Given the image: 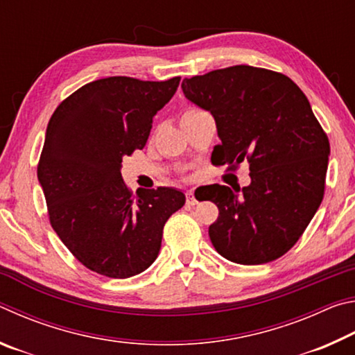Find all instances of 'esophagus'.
Here are the masks:
<instances>
[{"instance_id": "34e87169", "label": "esophagus", "mask_w": 355, "mask_h": 355, "mask_svg": "<svg viewBox=\"0 0 355 355\" xmlns=\"http://www.w3.org/2000/svg\"><path fill=\"white\" fill-rule=\"evenodd\" d=\"M196 203H197V199L194 197V192H192V191L186 192V205L192 207V205H196Z\"/></svg>"}]
</instances>
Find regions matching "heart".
<instances>
[{
    "label": "heart",
    "instance_id": "heart-1",
    "mask_svg": "<svg viewBox=\"0 0 355 355\" xmlns=\"http://www.w3.org/2000/svg\"><path fill=\"white\" fill-rule=\"evenodd\" d=\"M194 111H199V107H188L183 114H188V112H194Z\"/></svg>",
    "mask_w": 355,
    "mask_h": 355
}]
</instances>
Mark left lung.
<instances>
[{
	"mask_svg": "<svg viewBox=\"0 0 355 355\" xmlns=\"http://www.w3.org/2000/svg\"><path fill=\"white\" fill-rule=\"evenodd\" d=\"M182 89L216 120L211 163L236 171L248 161L250 171L243 189L211 186L214 249L239 264L277 260L302 236L326 188L330 146L307 97L284 73L250 65L184 78Z\"/></svg>",
	"mask_w": 355,
	"mask_h": 355,
	"instance_id": "8db88e82",
	"label": "left lung"
}]
</instances>
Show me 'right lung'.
Wrapping results in <instances>:
<instances>
[{
    "instance_id": "obj_1",
    "label": "right lung",
    "mask_w": 355,
    "mask_h": 355,
    "mask_svg": "<svg viewBox=\"0 0 355 355\" xmlns=\"http://www.w3.org/2000/svg\"><path fill=\"white\" fill-rule=\"evenodd\" d=\"M178 84L180 76L103 78L69 95L48 122L37 164L48 218L94 272L127 279L146 271L159 254L167 219L184 205L183 192L172 188L133 194L120 173L122 158L144 148L153 116Z\"/></svg>"
}]
</instances>
